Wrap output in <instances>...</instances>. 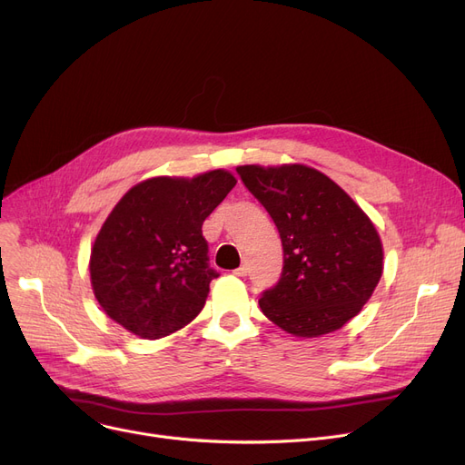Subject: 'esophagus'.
Instances as JSON below:
<instances>
[{"label":"esophagus","instance_id":"34e87169","mask_svg":"<svg viewBox=\"0 0 465 465\" xmlns=\"http://www.w3.org/2000/svg\"><path fill=\"white\" fill-rule=\"evenodd\" d=\"M232 274H234V276H246V274H248V267L244 264V267H240V269L232 271Z\"/></svg>","mask_w":465,"mask_h":465}]
</instances>
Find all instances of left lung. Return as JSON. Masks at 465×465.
Listing matches in <instances>:
<instances>
[{"mask_svg":"<svg viewBox=\"0 0 465 465\" xmlns=\"http://www.w3.org/2000/svg\"><path fill=\"white\" fill-rule=\"evenodd\" d=\"M267 208L283 248V271L259 299L285 333L314 339L360 314L384 271V248L371 217L320 170L306 164L238 166Z\"/></svg>","mask_w":465,"mask_h":465,"instance_id":"obj_1","label":"left lung"}]
</instances>
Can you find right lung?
Listing matches in <instances>:
<instances>
[{
	"mask_svg": "<svg viewBox=\"0 0 465 465\" xmlns=\"http://www.w3.org/2000/svg\"><path fill=\"white\" fill-rule=\"evenodd\" d=\"M236 185L223 168L154 175L130 187L91 248V285L102 311L140 339H163L191 323L210 282L204 219Z\"/></svg>",
	"mask_w": 465,
	"mask_h": 465,
	"instance_id": "right-lung-1",
	"label": "right lung"
}]
</instances>
